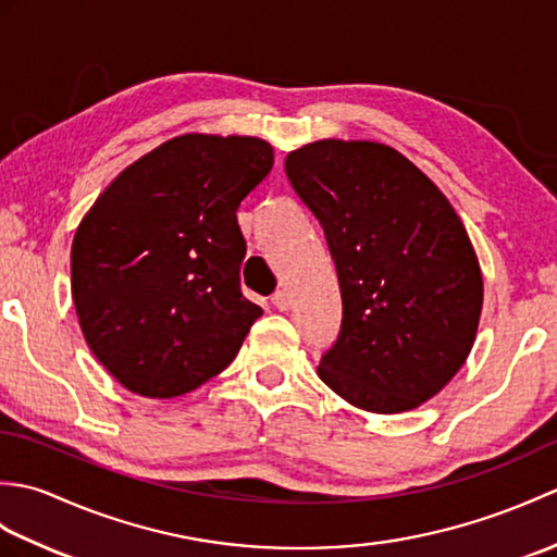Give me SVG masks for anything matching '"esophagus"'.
<instances>
[{"mask_svg": "<svg viewBox=\"0 0 557 557\" xmlns=\"http://www.w3.org/2000/svg\"><path fill=\"white\" fill-rule=\"evenodd\" d=\"M270 301H272V306H275L277 311H287V309H289V304H292V301H289V294H287L285 289H280V292L272 294V299H270Z\"/></svg>", "mask_w": 557, "mask_h": 557, "instance_id": "34e87169", "label": "esophagus"}]
</instances>
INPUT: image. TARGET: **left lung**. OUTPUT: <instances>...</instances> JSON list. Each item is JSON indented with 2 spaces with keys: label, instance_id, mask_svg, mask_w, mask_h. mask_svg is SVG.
<instances>
[{
  "label": "left lung",
  "instance_id": "left-lung-1",
  "mask_svg": "<svg viewBox=\"0 0 557 557\" xmlns=\"http://www.w3.org/2000/svg\"><path fill=\"white\" fill-rule=\"evenodd\" d=\"M285 170L339 280V335L318 375L359 409H417L474 347L483 277L465 224L417 164L373 140H315Z\"/></svg>",
  "mask_w": 557,
  "mask_h": 557
}]
</instances>
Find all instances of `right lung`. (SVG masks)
<instances>
[{"label": "right lung", "instance_id": "1", "mask_svg": "<svg viewBox=\"0 0 557 557\" xmlns=\"http://www.w3.org/2000/svg\"><path fill=\"white\" fill-rule=\"evenodd\" d=\"M272 170L253 136L184 134L116 176L71 244L90 351L126 389L180 397L227 369L260 306L242 294V200Z\"/></svg>", "mask_w": 557, "mask_h": 557}]
</instances>
